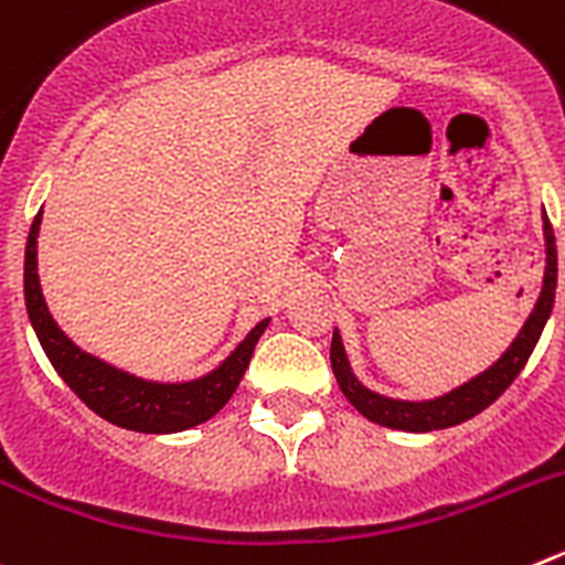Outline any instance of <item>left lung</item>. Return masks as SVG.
<instances>
[{"label": "left lung", "instance_id": "obj_1", "mask_svg": "<svg viewBox=\"0 0 565 565\" xmlns=\"http://www.w3.org/2000/svg\"><path fill=\"white\" fill-rule=\"evenodd\" d=\"M543 232H546V277H543V291L537 297L535 311L529 313L526 326L521 328L518 339L509 344V351L498 359L489 371L476 376L472 382L461 384L458 391L447 393L433 402H393L371 393L367 387L353 379L348 359H344L342 342L333 333L331 339V367L337 376L339 387H342L344 398L362 413L364 418L382 424V427H393V430H407V433H430L444 430V427H456V424L467 422V418L478 416L487 411L489 404L495 402L509 384L515 382L518 373L523 371V364L529 362L532 351H535L537 339H541L543 326H546L552 306H555V288H557V246H555V232L552 223L543 214Z\"/></svg>", "mask_w": 565, "mask_h": 565}]
</instances>
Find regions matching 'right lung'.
I'll return each mask as SVG.
<instances>
[{
  "label": "right lung",
  "mask_w": 565,
  "mask_h": 565,
  "mask_svg": "<svg viewBox=\"0 0 565 565\" xmlns=\"http://www.w3.org/2000/svg\"><path fill=\"white\" fill-rule=\"evenodd\" d=\"M42 212L33 217V226L24 246V302H28L30 322L47 353L50 364L67 387L87 404L89 411L107 418L109 424L127 427L138 433H178L189 430L194 424H203L221 411L223 404L237 391L239 379L252 362L254 344L266 331L268 319H263L254 331L239 342L237 351L226 359L209 376L186 384H154L143 379L127 376L109 364L87 356L70 342L44 306L42 288L36 274V237Z\"/></svg>",
  "instance_id": "add662e5"
}]
</instances>
